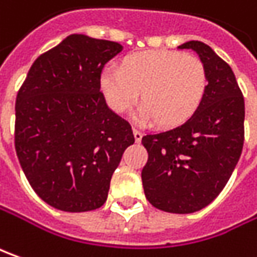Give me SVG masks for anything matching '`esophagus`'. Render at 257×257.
<instances>
[{
	"label": "esophagus",
	"mask_w": 257,
	"mask_h": 257,
	"mask_svg": "<svg viewBox=\"0 0 257 257\" xmlns=\"http://www.w3.org/2000/svg\"><path fill=\"white\" fill-rule=\"evenodd\" d=\"M132 132H134V137H135V141L137 142H141V139H142V137H144V134L141 132V131H138V129H132Z\"/></svg>",
	"instance_id": "esophagus-1"
}]
</instances>
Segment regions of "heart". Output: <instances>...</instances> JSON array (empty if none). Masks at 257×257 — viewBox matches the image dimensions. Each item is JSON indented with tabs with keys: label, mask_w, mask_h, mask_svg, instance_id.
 Returning <instances> with one entry per match:
<instances>
[{
	"label": "heart",
	"mask_w": 257,
	"mask_h": 257,
	"mask_svg": "<svg viewBox=\"0 0 257 257\" xmlns=\"http://www.w3.org/2000/svg\"><path fill=\"white\" fill-rule=\"evenodd\" d=\"M208 71L202 59L178 51H142L131 54L118 67L99 75V89L108 106L123 113L137 101L141 122L155 119L162 128L178 126L200 108L208 91Z\"/></svg>",
	"instance_id": "obj_1"
}]
</instances>
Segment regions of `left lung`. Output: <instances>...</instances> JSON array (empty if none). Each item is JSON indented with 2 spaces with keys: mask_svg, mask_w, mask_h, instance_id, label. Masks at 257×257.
Here are the masks:
<instances>
[{
  "mask_svg": "<svg viewBox=\"0 0 257 257\" xmlns=\"http://www.w3.org/2000/svg\"><path fill=\"white\" fill-rule=\"evenodd\" d=\"M208 71V91L196 113L176 128L148 134L142 144L146 199L169 213L206 208L225 188L243 148L244 99L232 68L209 45L189 41Z\"/></svg>",
  "mask_w": 257,
  "mask_h": 257,
  "instance_id": "8db88e82",
  "label": "left lung"
}]
</instances>
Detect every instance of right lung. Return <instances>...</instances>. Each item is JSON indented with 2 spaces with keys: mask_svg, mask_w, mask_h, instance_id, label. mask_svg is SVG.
<instances>
[{
  "mask_svg": "<svg viewBox=\"0 0 257 257\" xmlns=\"http://www.w3.org/2000/svg\"><path fill=\"white\" fill-rule=\"evenodd\" d=\"M120 51L118 42L72 34L35 59L17 95V156L32 189L52 208H101L135 142L99 89L102 69Z\"/></svg>",
  "mask_w": 257,
  "mask_h": 257,
  "instance_id": "obj_1",
  "label": "right lung"
}]
</instances>
